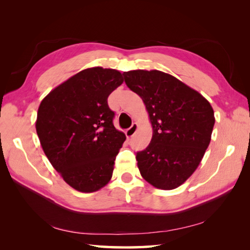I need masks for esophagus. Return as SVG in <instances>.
<instances>
[{"instance_id": "1", "label": "esophagus", "mask_w": 250, "mask_h": 250, "mask_svg": "<svg viewBox=\"0 0 250 250\" xmlns=\"http://www.w3.org/2000/svg\"><path fill=\"white\" fill-rule=\"evenodd\" d=\"M137 128H139V126H137V125H136V124H133V125H132L130 126V128L125 131V135H126V137H132V136H133V135L136 133Z\"/></svg>"}]
</instances>
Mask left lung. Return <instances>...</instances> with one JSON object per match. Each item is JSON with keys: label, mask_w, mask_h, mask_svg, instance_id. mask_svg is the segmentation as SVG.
Here are the masks:
<instances>
[{"label": "left lung", "mask_w": 250, "mask_h": 250, "mask_svg": "<svg viewBox=\"0 0 250 250\" xmlns=\"http://www.w3.org/2000/svg\"><path fill=\"white\" fill-rule=\"evenodd\" d=\"M122 75L126 86L142 98L152 125L149 145L136 152L141 175L158 189L177 188L193 174L209 145L213 107L169 74L135 70Z\"/></svg>", "instance_id": "obj_1"}]
</instances>
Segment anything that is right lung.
<instances>
[{"mask_svg":"<svg viewBox=\"0 0 250 250\" xmlns=\"http://www.w3.org/2000/svg\"><path fill=\"white\" fill-rule=\"evenodd\" d=\"M122 83L119 71L87 68L41 102L35 124L41 145L65 183L81 192L100 190L113 175L125 135L114 126L107 98Z\"/></svg>","mask_w":250,"mask_h":250,"instance_id":"obj_1","label":"right lung"}]
</instances>
